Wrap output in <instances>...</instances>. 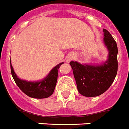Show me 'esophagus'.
Listing matches in <instances>:
<instances>
[{
	"label": "esophagus",
	"instance_id": "esophagus-1",
	"mask_svg": "<svg viewBox=\"0 0 129 129\" xmlns=\"http://www.w3.org/2000/svg\"><path fill=\"white\" fill-rule=\"evenodd\" d=\"M73 59V56H68V57H67V62H69V61H71V60H72Z\"/></svg>",
	"mask_w": 129,
	"mask_h": 129
}]
</instances>
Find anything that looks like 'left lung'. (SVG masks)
Segmentation results:
<instances>
[{"label":"left lung","mask_w":129,"mask_h":129,"mask_svg":"<svg viewBox=\"0 0 129 129\" xmlns=\"http://www.w3.org/2000/svg\"><path fill=\"white\" fill-rule=\"evenodd\" d=\"M104 42L109 51L108 59L101 65L81 64L70 62L78 90L86 97L98 96L113 83L118 71V47L113 37L104 29Z\"/></svg>","instance_id":"left-lung-1"}]
</instances>
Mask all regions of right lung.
I'll return each mask as SVG.
<instances>
[{
	"instance_id": "right-lung-1",
	"label": "right lung",
	"mask_w": 129,
	"mask_h": 129,
	"mask_svg": "<svg viewBox=\"0 0 129 129\" xmlns=\"http://www.w3.org/2000/svg\"><path fill=\"white\" fill-rule=\"evenodd\" d=\"M63 63L62 62L55 66L46 77L39 82H28L20 79L14 71L11 62L10 66L13 78L20 89L31 98L41 99L48 98L53 93L57 82L58 69Z\"/></svg>"
}]
</instances>
